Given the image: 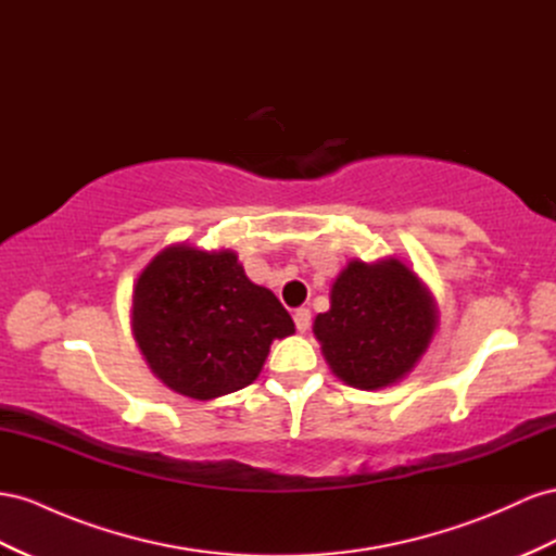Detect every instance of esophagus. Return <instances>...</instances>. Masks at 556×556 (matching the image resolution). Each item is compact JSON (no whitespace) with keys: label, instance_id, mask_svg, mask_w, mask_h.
I'll use <instances>...</instances> for the list:
<instances>
[{"label":"esophagus","instance_id":"1","mask_svg":"<svg viewBox=\"0 0 556 556\" xmlns=\"http://www.w3.org/2000/svg\"><path fill=\"white\" fill-rule=\"evenodd\" d=\"M294 325L299 332H306V329L311 327V311L308 308H296L294 311Z\"/></svg>","mask_w":556,"mask_h":556}]
</instances>
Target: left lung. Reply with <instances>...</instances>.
I'll return each mask as SVG.
<instances>
[{"instance_id": "left-lung-1", "label": "left lung", "mask_w": 556, "mask_h": 556, "mask_svg": "<svg viewBox=\"0 0 556 556\" xmlns=\"http://www.w3.org/2000/svg\"><path fill=\"white\" fill-rule=\"evenodd\" d=\"M438 329V304L412 268L386 257L351 260L332 282L329 311L313 320L329 369L359 390L395 386L416 367Z\"/></svg>"}]
</instances>
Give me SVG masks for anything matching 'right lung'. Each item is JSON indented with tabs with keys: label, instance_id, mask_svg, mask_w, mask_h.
<instances>
[{
	"label": "right lung",
	"instance_id": "add662e5",
	"mask_svg": "<svg viewBox=\"0 0 556 556\" xmlns=\"http://www.w3.org/2000/svg\"><path fill=\"white\" fill-rule=\"evenodd\" d=\"M132 337L154 377L191 400L236 393L260 377L290 313L254 285L233 250L163 248L132 288Z\"/></svg>",
	"mask_w": 556,
	"mask_h": 556
}]
</instances>
